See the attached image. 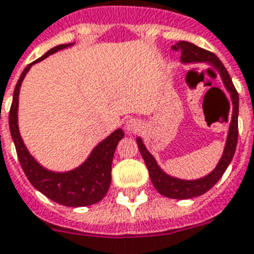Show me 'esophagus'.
<instances>
[{"label":"esophagus","mask_w":254,"mask_h":254,"mask_svg":"<svg viewBox=\"0 0 254 254\" xmlns=\"http://www.w3.org/2000/svg\"><path fill=\"white\" fill-rule=\"evenodd\" d=\"M139 127H141V124H139L137 119H129L127 124H125V127H127V131H137Z\"/></svg>","instance_id":"1"}]
</instances>
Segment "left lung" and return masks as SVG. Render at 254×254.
Here are the masks:
<instances>
[{
	"mask_svg": "<svg viewBox=\"0 0 254 254\" xmlns=\"http://www.w3.org/2000/svg\"><path fill=\"white\" fill-rule=\"evenodd\" d=\"M174 51L181 53V61L183 63H211L214 64L220 71L223 83L231 94V102H232V119H231L230 131H228L227 142H226V147H224L223 156L220 162L218 163L215 170L206 177H202L199 180L187 181L180 180V179H175L168 175H166L160 170L155 159L152 155L146 150L145 145L142 143L141 138H137V145L139 148L142 158L145 160L146 167H147L150 179L152 181V185L155 189L159 191L162 195H166L168 198L175 199H187L193 198L197 195H201L210 190L214 185L219 181V179L223 176L224 171L227 170L228 164L231 163L234 158L236 145H238V135H239V127H238V116H239V94L235 88L232 79H231L230 74L224 65L220 63V60L210 51L202 49L197 45L188 43V41H180L176 45L172 47Z\"/></svg>",
	"mask_w": 254,
	"mask_h": 254,
	"instance_id": "8db88e82",
	"label": "left lung"
}]
</instances>
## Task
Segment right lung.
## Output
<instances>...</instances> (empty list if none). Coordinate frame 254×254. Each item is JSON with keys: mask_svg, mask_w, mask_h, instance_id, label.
I'll use <instances>...</instances> for the list:
<instances>
[{"mask_svg": "<svg viewBox=\"0 0 254 254\" xmlns=\"http://www.w3.org/2000/svg\"><path fill=\"white\" fill-rule=\"evenodd\" d=\"M65 47L67 45H57L52 48L44 56H41L40 59L27 65L23 73L20 74L19 79L16 82L15 90H14L13 103L10 107L9 127L11 138L15 145L18 159L31 184L48 198L57 202L60 205L79 207V206L94 205L104 198V195L107 194L109 185H111L113 154H115L119 141L124 137V131L121 129H117L104 141L100 142L94 148L91 155L88 156V159L82 166L78 167L77 170L65 172V174H57V172H51L43 168L30 155V152L27 151L26 146L20 138L19 130H18V117H16L20 84L26 73L30 70L31 65L39 63L45 57H48L49 55Z\"/></svg>", "mask_w": 254, "mask_h": 254, "instance_id": "right-lung-1", "label": "right lung"}]
</instances>
